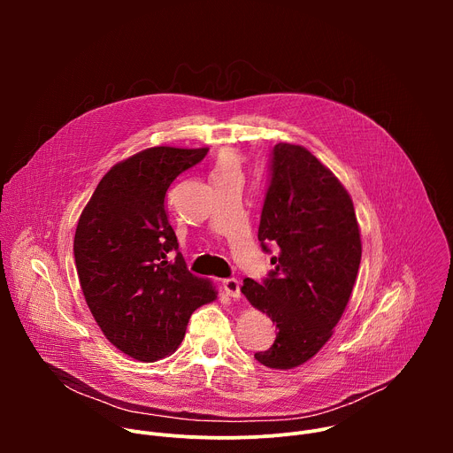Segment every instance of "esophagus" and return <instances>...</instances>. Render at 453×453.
<instances>
[{"label":"esophagus","mask_w":453,"mask_h":453,"mask_svg":"<svg viewBox=\"0 0 453 453\" xmlns=\"http://www.w3.org/2000/svg\"><path fill=\"white\" fill-rule=\"evenodd\" d=\"M222 285H224V290H226V294H227L229 297H233V299H240L242 292H240V281H238V280L229 278V280H224V281H222Z\"/></svg>","instance_id":"1"}]
</instances>
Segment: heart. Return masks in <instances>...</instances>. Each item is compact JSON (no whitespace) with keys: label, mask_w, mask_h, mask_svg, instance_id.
Wrapping results in <instances>:
<instances>
[{"label":"heart","mask_w":453,"mask_h":453,"mask_svg":"<svg viewBox=\"0 0 453 453\" xmlns=\"http://www.w3.org/2000/svg\"><path fill=\"white\" fill-rule=\"evenodd\" d=\"M224 172H240L238 152H234L231 149H226L220 152L219 163H217V173H224Z\"/></svg>","instance_id":"1"}]
</instances>
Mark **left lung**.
<instances>
[{
  "mask_svg": "<svg viewBox=\"0 0 453 453\" xmlns=\"http://www.w3.org/2000/svg\"><path fill=\"white\" fill-rule=\"evenodd\" d=\"M257 240L274 269L242 292L278 328L274 344L254 353L271 369L310 360L334 335L349 301L362 257L353 201L339 179L304 147L278 143Z\"/></svg>",
  "mask_w": 453,
  "mask_h": 453,
  "instance_id": "1",
  "label": "left lung"
}]
</instances>
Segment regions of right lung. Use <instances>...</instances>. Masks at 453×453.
Instances as JSON below:
<instances>
[{
	"label": "right lung",
	"mask_w": 453,
	"mask_h": 453,
	"mask_svg": "<svg viewBox=\"0 0 453 453\" xmlns=\"http://www.w3.org/2000/svg\"><path fill=\"white\" fill-rule=\"evenodd\" d=\"M206 154L173 147L134 154L102 177L79 219L73 252L86 303L107 341L140 362L173 353L191 313L217 297L210 280L188 271L165 208L173 179Z\"/></svg>",
	"instance_id": "obj_1"
}]
</instances>
